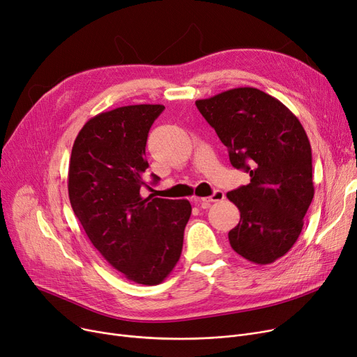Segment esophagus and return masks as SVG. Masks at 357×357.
<instances>
[{
  "label": "esophagus",
  "mask_w": 357,
  "mask_h": 357,
  "mask_svg": "<svg viewBox=\"0 0 357 357\" xmlns=\"http://www.w3.org/2000/svg\"><path fill=\"white\" fill-rule=\"evenodd\" d=\"M224 199H225L224 192L215 190V192H213V195H212V196H209V197H197V199H196V203H197V205H199L200 208H208V206H209V203L220 202V200H224Z\"/></svg>",
  "instance_id": "esophagus-1"
}]
</instances>
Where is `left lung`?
<instances>
[{
	"label": "left lung",
	"instance_id": "obj_1",
	"mask_svg": "<svg viewBox=\"0 0 357 357\" xmlns=\"http://www.w3.org/2000/svg\"><path fill=\"white\" fill-rule=\"evenodd\" d=\"M196 106L228 148L231 164L251 177L227 193L241 213L228 234L231 247L251 263L276 261L296 243L314 197L307 132L289 109L259 89H232Z\"/></svg>",
	"mask_w": 357,
	"mask_h": 357
}]
</instances>
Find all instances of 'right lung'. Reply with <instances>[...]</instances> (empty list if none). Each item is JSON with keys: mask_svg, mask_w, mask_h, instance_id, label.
<instances>
[{"mask_svg": "<svg viewBox=\"0 0 357 357\" xmlns=\"http://www.w3.org/2000/svg\"><path fill=\"white\" fill-rule=\"evenodd\" d=\"M164 109L135 105L91 117L77 135L68 173L71 206L91 244L126 279L146 286L176 267L192 213L185 199L141 196L148 132Z\"/></svg>", "mask_w": 357, "mask_h": 357, "instance_id": "obj_1", "label": "right lung"}]
</instances>
